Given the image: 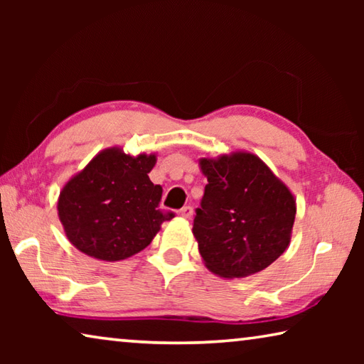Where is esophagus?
<instances>
[{
  "instance_id": "1",
  "label": "esophagus",
  "mask_w": 364,
  "mask_h": 364,
  "mask_svg": "<svg viewBox=\"0 0 364 364\" xmlns=\"http://www.w3.org/2000/svg\"><path fill=\"white\" fill-rule=\"evenodd\" d=\"M178 215H180L181 218H191V217H193V207L186 205V207L180 208V210H178Z\"/></svg>"
}]
</instances>
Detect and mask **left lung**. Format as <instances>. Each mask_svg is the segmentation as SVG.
<instances>
[{
  "mask_svg": "<svg viewBox=\"0 0 364 364\" xmlns=\"http://www.w3.org/2000/svg\"><path fill=\"white\" fill-rule=\"evenodd\" d=\"M207 176L193 234L205 267L220 278H247L284 254L295 197L255 154L236 151L199 160Z\"/></svg>",
  "mask_w": 364,
  "mask_h": 364,
  "instance_id": "8db88e82",
  "label": "left lung"
}]
</instances>
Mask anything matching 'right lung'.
<instances>
[{
  "mask_svg": "<svg viewBox=\"0 0 364 364\" xmlns=\"http://www.w3.org/2000/svg\"><path fill=\"white\" fill-rule=\"evenodd\" d=\"M156 154L101 151L60 189L58 215L69 241L85 255L119 262L152 242L173 213L159 210L162 188L149 180Z\"/></svg>",
  "mask_w": 364,
  "mask_h": 364,
  "instance_id": "add662e5",
  "label": "right lung"
}]
</instances>
